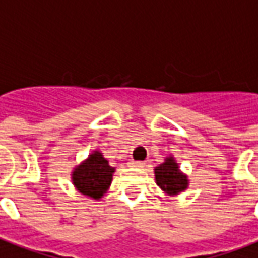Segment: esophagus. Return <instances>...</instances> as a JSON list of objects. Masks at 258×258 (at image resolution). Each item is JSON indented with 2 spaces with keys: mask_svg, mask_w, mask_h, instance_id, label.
Returning <instances> with one entry per match:
<instances>
[{
  "mask_svg": "<svg viewBox=\"0 0 258 258\" xmlns=\"http://www.w3.org/2000/svg\"><path fill=\"white\" fill-rule=\"evenodd\" d=\"M128 165L131 167H142L144 166V162H140V160H130Z\"/></svg>",
  "mask_w": 258,
  "mask_h": 258,
  "instance_id": "esophagus-1",
  "label": "esophagus"
}]
</instances>
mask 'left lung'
<instances>
[{"instance_id":"8db88e82","label":"left lung","mask_w":258,"mask_h":258,"mask_svg":"<svg viewBox=\"0 0 258 258\" xmlns=\"http://www.w3.org/2000/svg\"><path fill=\"white\" fill-rule=\"evenodd\" d=\"M155 180L167 196H177L188 187V179L180 172L173 156H167L163 163L155 167Z\"/></svg>"}]
</instances>
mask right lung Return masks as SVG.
Instances as JSON below:
<instances>
[{
    "instance_id": "right-lung-1",
    "label": "right lung",
    "mask_w": 258,
    "mask_h": 258,
    "mask_svg": "<svg viewBox=\"0 0 258 258\" xmlns=\"http://www.w3.org/2000/svg\"><path fill=\"white\" fill-rule=\"evenodd\" d=\"M114 170L116 169L109 165V160L104 159L102 152L93 151L88 159L74 169L73 183L84 196L99 200L109 190Z\"/></svg>"
}]
</instances>
